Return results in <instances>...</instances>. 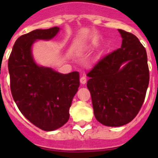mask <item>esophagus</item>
I'll use <instances>...</instances> for the list:
<instances>
[{"instance_id": "obj_1", "label": "esophagus", "mask_w": 158, "mask_h": 158, "mask_svg": "<svg viewBox=\"0 0 158 158\" xmlns=\"http://www.w3.org/2000/svg\"><path fill=\"white\" fill-rule=\"evenodd\" d=\"M80 82L82 84V85H85V84L87 82V79H86V77L85 76H82L80 78Z\"/></svg>"}]
</instances>
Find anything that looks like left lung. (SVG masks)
<instances>
[{
	"label": "left lung",
	"instance_id": "1",
	"mask_svg": "<svg viewBox=\"0 0 158 158\" xmlns=\"http://www.w3.org/2000/svg\"><path fill=\"white\" fill-rule=\"evenodd\" d=\"M121 48L100 59L87 73L96 118L120 127L135 118L146 97L150 72L145 47L132 33L118 29Z\"/></svg>",
	"mask_w": 158,
	"mask_h": 158
}]
</instances>
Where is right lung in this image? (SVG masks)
I'll list each match as a JSON object with an SVG mask.
<instances>
[{"mask_svg": "<svg viewBox=\"0 0 158 158\" xmlns=\"http://www.w3.org/2000/svg\"><path fill=\"white\" fill-rule=\"evenodd\" d=\"M59 27L37 29L19 37L8 58L10 88L14 101L25 118L40 129L60 128L69 118V107L80 86L79 73L62 74L51 68L39 66L31 54L37 40H48Z\"/></svg>", "mask_w": 158, "mask_h": 158, "instance_id": "right-lung-1", "label": "right lung"}]
</instances>
